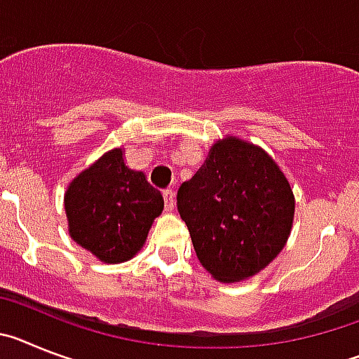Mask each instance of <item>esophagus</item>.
I'll return each instance as SVG.
<instances>
[{
  "instance_id": "esophagus-1",
  "label": "esophagus",
  "mask_w": 359,
  "mask_h": 359,
  "mask_svg": "<svg viewBox=\"0 0 359 359\" xmlns=\"http://www.w3.org/2000/svg\"><path fill=\"white\" fill-rule=\"evenodd\" d=\"M162 197H164V208H166V211L173 210V205H175V191L173 189H164Z\"/></svg>"
}]
</instances>
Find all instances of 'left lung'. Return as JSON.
<instances>
[{
  "instance_id": "obj_1",
  "label": "left lung",
  "mask_w": 359,
  "mask_h": 359,
  "mask_svg": "<svg viewBox=\"0 0 359 359\" xmlns=\"http://www.w3.org/2000/svg\"><path fill=\"white\" fill-rule=\"evenodd\" d=\"M177 210L202 266L220 282L253 276L291 233L294 197L276 162L258 146L229 137L182 182Z\"/></svg>"
}]
</instances>
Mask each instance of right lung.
Instances as JSON below:
<instances>
[{"label":"right lung","mask_w":359,"mask_h":359,"mask_svg":"<svg viewBox=\"0 0 359 359\" xmlns=\"http://www.w3.org/2000/svg\"><path fill=\"white\" fill-rule=\"evenodd\" d=\"M162 208L161 191L124 164L119 148L79 173L65 195L70 236L106 264L130 260Z\"/></svg>","instance_id":"right-lung-1"}]
</instances>
